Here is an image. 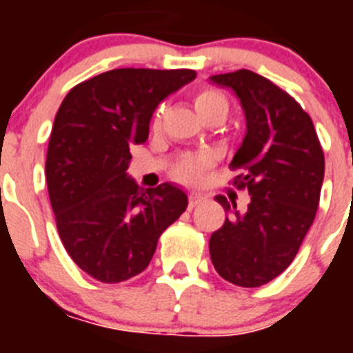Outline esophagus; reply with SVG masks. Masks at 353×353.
I'll list each match as a JSON object with an SVG mask.
<instances>
[{
  "label": "esophagus",
  "mask_w": 353,
  "mask_h": 353,
  "mask_svg": "<svg viewBox=\"0 0 353 353\" xmlns=\"http://www.w3.org/2000/svg\"><path fill=\"white\" fill-rule=\"evenodd\" d=\"M203 199L205 198L201 194H198V192H192V194L189 196V210H192V208H194L198 203H201Z\"/></svg>",
  "instance_id": "34e87169"
}]
</instances>
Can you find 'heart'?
<instances>
[{
	"label": "heart",
	"mask_w": 353,
	"mask_h": 353,
	"mask_svg": "<svg viewBox=\"0 0 353 353\" xmlns=\"http://www.w3.org/2000/svg\"><path fill=\"white\" fill-rule=\"evenodd\" d=\"M194 109H196V113H198L201 118L207 117V114L210 113H215V111L226 114L228 101H226V97H224L219 90L203 88V90H199V92L194 95ZM161 118H162V109H157V113L154 114V121H152L154 129H159V127H161ZM203 168H205L203 159H189V161L182 162V164L176 168V174H179L182 180H185V182H196V180L201 176V173H203Z\"/></svg>",
	"instance_id": "heart-1"
}]
</instances>
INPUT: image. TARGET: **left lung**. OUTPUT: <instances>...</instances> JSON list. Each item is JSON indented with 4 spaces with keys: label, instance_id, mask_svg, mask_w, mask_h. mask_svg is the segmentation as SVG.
Segmentation results:
<instances>
[{
    "label": "left lung",
    "instance_id": "1",
    "mask_svg": "<svg viewBox=\"0 0 353 353\" xmlns=\"http://www.w3.org/2000/svg\"><path fill=\"white\" fill-rule=\"evenodd\" d=\"M233 90L245 114V136L230 166L251 201L217 196L228 212L210 236V258L223 279L242 288L267 285L288 269L316 215L325 159L310 114L279 86L251 70L212 76Z\"/></svg>",
    "mask_w": 353,
    "mask_h": 353
}]
</instances>
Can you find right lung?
Listing matches in <instances>:
<instances>
[{
  "label": "right lung",
  "mask_w": 353,
  "mask_h": 353,
  "mask_svg": "<svg viewBox=\"0 0 353 353\" xmlns=\"http://www.w3.org/2000/svg\"><path fill=\"white\" fill-rule=\"evenodd\" d=\"M194 70L114 68L67 93L54 118L46 180L68 256L102 283L148 267L157 240L187 208L173 183L143 191L127 174L130 146L148 139L152 114Z\"/></svg>",
  "instance_id": "right-lung-1"
}]
</instances>
